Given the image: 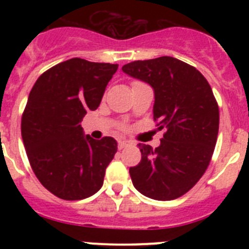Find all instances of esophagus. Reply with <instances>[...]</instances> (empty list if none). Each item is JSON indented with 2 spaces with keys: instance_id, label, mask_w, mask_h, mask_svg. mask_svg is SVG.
<instances>
[{
  "instance_id": "obj_1",
  "label": "esophagus",
  "mask_w": 249,
  "mask_h": 249,
  "mask_svg": "<svg viewBox=\"0 0 249 249\" xmlns=\"http://www.w3.org/2000/svg\"><path fill=\"white\" fill-rule=\"evenodd\" d=\"M128 146H132V142H131V141H128V140H122V141H120V142H118V148H120V149L126 148V147H128Z\"/></svg>"
}]
</instances>
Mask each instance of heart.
Wrapping results in <instances>:
<instances>
[{"instance_id": "1", "label": "heart", "mask_w": 249, "mask_h": 249, "mask_svg": "<svg viewBox=\"0 0 249 249\" xmlns=\"http://www.w3.org/2000/svg\"><path fill=\"white\" fill-rule=\"evenodd\" d=\"M133 83H138V82H133Z\"/></svg>"}]
</instances>
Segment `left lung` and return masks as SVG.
<instances>
[{
	"instance_id": "obj_1",
	"label": "left lung",
	"mask_w": 249,
	"mask_h": 249,
	"mask_svg": "<svg viewBox=\"0 0 249 249\" xmlns=\"http://www.w3.org/2000/svg\"><path fill=\"white\" fill-rule=\"evenodd\" d=\"M122 71L153 89V118L166 131L156 149L138 144L142 160L129 168L132 183L148 198H178L199 181L214 151L219 111L212 89L198 70L169 56L127 63Z\"/></svg>"
}]
</instances>
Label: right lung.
I'll use <instances>...</instances> for the list:
<instances>
[{
	"instance_id": "right-lung-1",
	"label": "right lung",
	"mask_w": 249,
	"mask_h": 249,
	"mask_svg": "<svg viewBox=\"0 0 249 249\" xmlns=\"http://www.w3.org/2000/svg\"><path fill=\"white\" fill-rule=\"evenodd\" d=\"M117 68L71 58L41 74L31 89L22 140L36 177L58 198H87L102 187L117 142L85 135L81 121L89 109H97Z\"/></svg>"
}]
</instances>
